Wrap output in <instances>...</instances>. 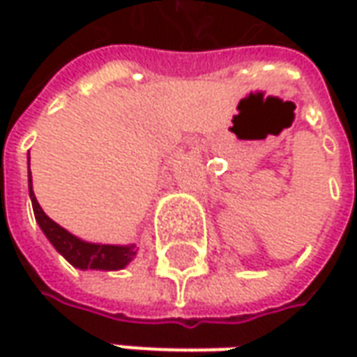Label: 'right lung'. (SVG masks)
<instances>
[{
  "instance_id": "add662e5",
  "label": "right lung",
  "mask_w": 357,
  "mask_h": 357,
  "mask_svg": "<svg viewBox=\"0 0 357 357\" xmlns=\"http://www.w3.org/2000/svg\"><path fill=\"white\" fill-rule=\"evenodd\" d=\"M29 197H31L37 225L45 232V236L55 246V250L75 268H81V270H87V268L119 270V268L127 266L132 260V256L137 254L132 250V246L91 244V242H85V240H79L73 234H69L65 228L59 227L57 222H53L47 214L41 211L39 202L35 199L33 188H31V172H29Z\"/></svg>"
}]
</instances>
